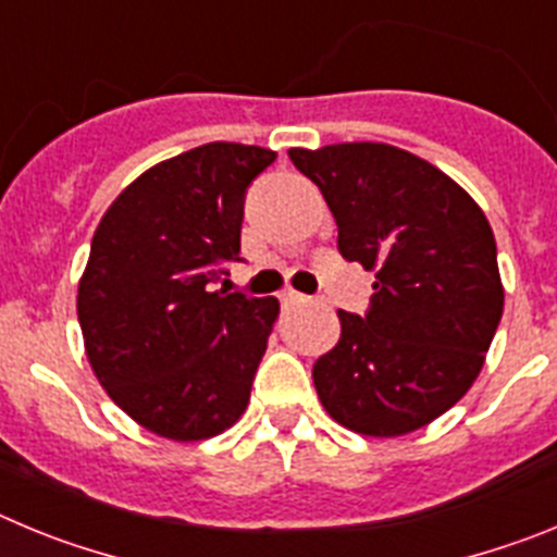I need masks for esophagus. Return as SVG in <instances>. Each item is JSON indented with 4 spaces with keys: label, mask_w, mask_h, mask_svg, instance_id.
I'll list each match as a JSON object with an SVG mask.
<instances>
[{
    "label": "esophagus",
    "mask_w": 557,
    "mask_h": 557,
    "mask_svg": "<svg viewBox=\"0 0 557 557\" xmlns=\"http://www.w3.org/2000/svg\"><path fill=\"white\" fill-rule=\"evenodd\" d=\"M282 304L284 307H301V304H309V298L307 295H301V293H295V289H284L282 293Z\"/></svg>",
    "instance_id": "1"
}]
</instances>
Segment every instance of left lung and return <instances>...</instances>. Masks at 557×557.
<instances>
[{
	"mask_svg": "<svg viewBox=\"0 0 557 557\" xmlns=\"http://www.w3.org/2000/svg\"><path fill=\"white\" fill-rule=\"evenodd\" d=\"M323 191L346 262L376 270L366 314L312 368L337 424L393 437L455 407L502 318L499 264L480 206L437 166L376 141L289 150Z\"/></svg>",
	"mask_w": 557,
	"mask_h": 557,
	"instance_id": "8db88e82",
	"label": "left lung"
}]
</instances>
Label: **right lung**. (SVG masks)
<instances>
[{
    "label": "right lung",
    "mask_w": 557,
    "mask_h": 557,
    "mask_svg": "<svg viewBox=\"0 0 557 557\" xmlns=\"http://www.w3.org/2000/svg\"><path fill=\"white\" fill-rule=\"evenodd\" d=\"M273 150L211 141L113 200L77 287L88 362L145 430L203 441L236 424L278 318L273 295L218 289L239 259L245 195Z\"/></svg>",
    "instance_id": "right-lung-1"
}]
</instances>
